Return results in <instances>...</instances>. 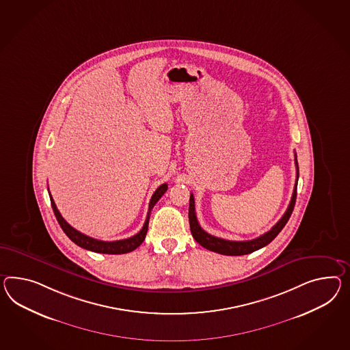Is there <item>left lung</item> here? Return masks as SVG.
<instances>
[{"mask_svg": "<svg viewBox=\"0 0 350 350\" xmlns=\"http://www.w3.org/2000/svg\"><path fill=\"white\" fill-rule=\"evenodd\" d=\"M295 162H296V185L293 189V194H292V199H291V203L288 206L286 213L283 215V217L279 219L277 224L264 234L259 236L258 239H254V240H249V241H230V240H224V239H219V237H215L212 236L209 233L206 232L200 224H198L197 215H196V202H194V196L190 194V199H189V224H190V231L193 237L196 239V241L202 245L203 247H206V250L213 251V252H218V254H222V255H230V256H239V255H246V254H250L254 251L259 250L261 247L267 246L268 243L273 241L277 234H278L283 227L286 226V224L289 219V217L293 212V208L296 204L297 198V183H298V162H297V156L295 154Z\"/></svg>", "mask_w": 350, "mask_h": 350, "instance_id": "8db88e82", "label": "left lung"}]
</instances>
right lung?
I'll return each instance as SVG.
<instances>
[{"instance_id":"obj_1","label":"right lung","mask_w":350,"mask_h":350,"mask_svg":"<svg viewBox=\"0 0 350 350\" xmlns=\"http://www.w3.org/2000/svg\"><path fill=\"white\" fill-rule=\"evenodd\" d=\"M167 190V184H162L159 188L156 189V191L153 193L151 200H150V206H148V213L146 217V222H144V227L139 232L129 237V239H124V240H118V241H101V240H96L92 239L90 236H86L80 231L75 230L71 224H67L66 219L63 218L59 211L57 209V206L54 203L53 198L49 193V198H51V204L53 208L54 215L58 221V224L61 226L63 232L66 233L71 241L75 242L77 246H80L82 249L86 250L94 251V252H100V254H126L131 251L135 250L142 242H144L146 233L148 230V222H150V215H151V211H152L154 204L160 200V198L165 194V191Z\"/></svg>"}]
</instances>
